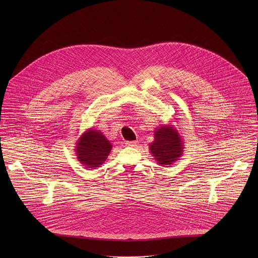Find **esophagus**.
<instances>
[{"label": "esophagus", "mask_w": 258, "mask_h": 258, "mask_svg": "<svg viewBox=\"0 0 258 258\" xmlns=\"http://www.w3.org/2000/svg\"><path fill=\"white\" fill-rule=\"evenodd\" d=\"M125 144H126L127 147H136L139 143H138L137 141H128V142H126Z\"/></svg>", "instance_id": "34e87169"}]
</instances>
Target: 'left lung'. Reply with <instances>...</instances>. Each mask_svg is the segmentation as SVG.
<instances>
[{"label": "left lung", "instance_id": "obj_1", "mask_svg": "<svg viewBox=\"0 0 258 258\" xmlns=\"http://www.w3.org/2000/svg\"><path fill=\"white\" fill-rule=\"evenodd\" d=\"M149 148L158 165L171 166L183 155L184 141L174 125H161L155 129Z\"/></svg>", "mask_w": 258, "mask_h": 258}]
</instances>
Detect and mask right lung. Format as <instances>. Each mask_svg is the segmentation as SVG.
I'll use <instances>...</instances> for the list:
<instances>
[{
  "label": "right lung",
  "mask_w": 258,
  "mask_h": 258,
  "mask_svg": "<svg viewBox=\"0 0 258 258\" xmlns=\"http://www.w3.org/2000/svg\"><path fill=\"white\" fill-rule=\"evenodd\" d=\"M112 144L99 130L92 128L84 131L75 145L77 160L87 169L98 168L110 154Z\"/></svg>",
  "instance_id": "1"
}]
</instances>
